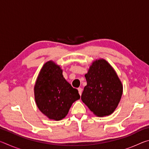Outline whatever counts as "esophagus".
Masks as SVG:
<instances>
[{
  "label": "esophagus",
  "instance_id": "esophagus-1",
  "mask_svg": "<svg viewBox=\"0 0 149 149\" xmlns=\"http://www.w3.org/2000/svg\"><path fill=\"white\" fill-rule=\"evenodd\" d=\"M77 89H78V91H79V94L80 95H81V93H82V89H81V88L79 87Z\"/></svg>",
  "mask_w": 149,
  "mask_h": 149
}]
</instances>
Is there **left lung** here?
Masks as SVG:
<instances>
[{
	"mask_svg": "<svg viewBox=\"0 0 149 149\" xmlns=\"http://www.w3.org/2000/svg\"><path fill=\"white\" fill-rule=\"evenodd\" d=\"M85 77L87 85L81 95L83 102L98 116L112 114L123 92V85L115 70L107 60H96Z\"/></svg>",
	"mask_w": 149,
	"mask_h": 149,
	"instance_id": "left-lung-1",
	"label": "left lung"
}]
</instances>
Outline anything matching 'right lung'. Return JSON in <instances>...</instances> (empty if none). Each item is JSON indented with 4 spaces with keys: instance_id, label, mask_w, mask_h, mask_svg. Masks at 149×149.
Wrapping results in <instances>:
<instances>
[{
    "instance_id": "right-lung-1",
    "label": "right lung",
    "mask_w": 149,
    "mask_h": 149,
    "mask_svg": "<svg viewBox=\"0 0 149 149\" xmlns=\"http://www.w3.org/2000/svg\"><path fill=\"white\" fill-rule=\"evenodd\" d=\"M35 100L39 110L50 120L65 117L75 100L80 99L78 91L62 75L59 65L50 60L40 71L34 87Z\"/></svg>"
}]
</instances>
